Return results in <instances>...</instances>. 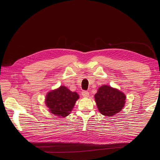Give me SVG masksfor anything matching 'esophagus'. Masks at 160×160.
Here are the masks:
<instances>
[{"label":"esophagus","mask_w":160,"mask_h":160,"mask_svg":"<svg viewBox=\"0 0 160 160\" xmlns=\"http://www.w3.org/2000/svg\"><path fill=\"white\" fill-rule=\"evenodd\" d=\"M81 94H82V95H83V97H84V98H88L89 95V91H82Z\"/></svg>","instance_id":"esophagus-1"}]
</instances>
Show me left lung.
<instances>
[{
  "instance_id": "obj_1",
  "label": "left lung",
  "mask_w": 160,
  "mask_h": 160,
  "mask_svg": "<svg viewBox=\"0 0 160 160\" xmlns=\"http://www.w3.org/2000/svg\"><path fill=\"white\" fill-rule=\"evenodd\" d=\"M126 97L123 92L109 85H102L95 95V100L99 112L108 117L121 111L125 103Z\"/></svg>"
}]
</instances>
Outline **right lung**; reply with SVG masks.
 I'll return each mask as SVG.
<instances>
[{"label":"right lung","mask_w":160,"mask_h":160,"mask_svg":"<svg viewBox=\"0 0 160 160\" xmlns=\"http://www.w3.org/2000/svg\"><path fill=\"white\" fill-rule=\"evenodd\" d=\"M79 96L62 85L59 88L49 91L46 95L45 103L49 111L60 118L70 114Z\"/></svg>","instance_id":"obj_1"}]
</instances>
